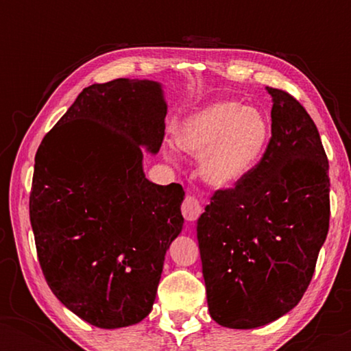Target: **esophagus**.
Instances as JSON below:
<instances>
[{
	"label": "esophagus",
	"mask_w": 351,
	"mask_h": 351,
	"mask_svg": "<svg viewBox=\"0 0 351 351\" xmlns=\"http://www.w3.org/2000/svg\"><path fill=\"white\" fill-rule=\"evenodd\" d=\"M201 213H203V208H201L199 201L195 196H186L184 203H182V215H184L186 222H195Z\"/></svg>",
	"instance_id": "esophagus-1"
}]
</instances>
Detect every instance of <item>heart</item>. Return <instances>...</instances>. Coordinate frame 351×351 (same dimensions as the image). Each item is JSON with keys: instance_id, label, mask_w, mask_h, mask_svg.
<instances>
[{"instance_id": "b5f03b06", "label": "heart", "mask_w": 351, "mask_h": 351, "mask_svg": "<svg viewBox=\"0 0 351 351\" xmlns=\"http://www.w3.org/2000/svg\"><path fill=\"white\" fill-rule=\"evenodd\" d=\"M176 141L184 152L199 156V174L208 184L230 186L262 161L271 141V123L261 108L219 100L185 118Z\"/></svg>"}]
</instances>
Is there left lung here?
<instances>
[{
    "instance_id": "8db88e82",
    "label": "left lung",
    "mask_w": 351,
    "mask_h": 351,
    "mask_svg": "<svg viewBox=\"0 0 351 351\" xmlns=\"http://www.w3.org/2000/svg\"><path fill=\"white\" fill-rule=\"evenodd\" d=\"M271 141L251 174L217 190L198 219L209 313L232 329H254L299 304L329 230V162L306 110L281 89Z\"/></svg>"
}]
</instances>
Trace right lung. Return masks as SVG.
I'll use <instances>...</instances> for the list:
<instances>
[{
  "label": "right lung",
  "instance_id": "1",
  "mask_svg": "<svg viewBox=\"0 0 351 351\" xmlns=\"http://www.w3.org/2000/svg\"><path fill=\"white\" fill-rule=\"evenodd\" d=\"M167 105L160 83L119 78L84 88L35 156L30 222L54 295L102 329L152 311L162 263L184 225L179 184L143 174Z\"/></svg>",
  "mask_w": 351,
  "mask_h": 351
}]
</instances>
